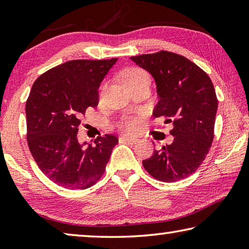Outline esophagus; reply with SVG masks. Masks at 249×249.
Returning a JSON list of instances; mask_svg holds the SVG:
<instances>
[{"instance_id": "1", "label": "esophagus", "mask_w": 249, "mask_h": 249, "mask_svg": "<svg viewBox=\"0 0 249 249\" xmlns=\"http://www.w3.org/2000/svg\"><path fill=\"white\" fill-rule=\"evenodd\" d=\"M120 141L123 142H126V144H130V145L136 144V142H137L136 138L129 137V136H121V137H120Z\"/></svg>"}]
</instances>
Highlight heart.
<instances>
[{
    "mask_svg": "<svg viewBox=\"0 0 249 249\" xmlns=\"http://www.w3.org/2000/svg\"><path fill=\"white\" fill-rule=\"evenodd\" d=\"M149 79L148 74H147L144 70L138 68H132L128 69L124 73L122 81L125 88H127L132 84L138 83L144 81V80ZM120 127L126 133H136L142 127V119L141 115H128L125 116L120 122Z\"/></svg>",
    "mask_w": 249,
    "mask_h": 249,
    "instance_id": "obj_1",
    "label": "heart"
}]
</instances>
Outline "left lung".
Masks as SVG:
<instances>
[{
	"instance_id": "8db88e82",
	"label": "left lung",
	"mask_w": 249,
	"mask_h": 249,
	"mask_svg": "<svg viewBox=\"0 0 249 249\" xmlns=\"http://www.w3.org/2000/svg\"><path fill=\"white\" fill-rule=\"evenodd\" d=\"M153 75L159 101L155 117L174 124L171 145L155 149L142 166L156 180L176 182L195 174L212 146L217 98L208 74L181 54L160 50L130 57Z\"/></svg>"
}]
</instances>
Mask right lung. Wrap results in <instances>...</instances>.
Returning a JSON list of instances; mask_svg holds the SVG:
<instances>
[{
    "label": "right lung",
    "mask_w": 249,
    "mask_h": 249,
    "mask_svg": "<svg viewBox=\"0 0 249 249\" xmlns=\"http://www.w3.org/2000/svg\"><path fill=\"white\" fill-rule=\"evenodd\" d=\"M116 60H70L33 84L25 109L27 144L41 172L62 188L83 190L98 182L119 142L112 134L88 147L78 141L81 117L98 105L100 83Z\"/></svg>",
    "instance_id": "1"
}]
</instances>
